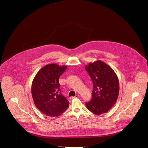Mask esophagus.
<instances>
[{"label": "esophagus", "mask_w": 148, "mask_h": 148, "mask_svg": "<svg viewBox=\"0 0 148 148\" xmlns=\"http://www.w3.org/2000/svg\"><path fill=\"white\" fill-rule=\"evenodd\" d=\"M79 97V95H78V94H77V95H75V96H71L70 97V99L71 100H72V99H75V98H78Z\"/></svg>", "instance_id": "esophagus-1"}]
</instances>
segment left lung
<instances>
[{
	"label": "left lung",
	"mask_w": 148,
	"mask_h": 148,
	"mask_svg": "<svg viewBox=\"0 0 148 148\" xmlns=\"http://www.w3.org/2000/svg\"><path fill=\"white\" fill-rule=\"evenodd\" d=\"M93 83L92 99L86 106L96 115L107 113L117 100L119 86L118 77L112 68L98 60L85 65Z\"/></svg>",
	"instance_id": "1"
}]
</instances>
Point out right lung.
<instances>
[{
	"label": "right lung",
	"instance_id": "1",
	"mask_svg": "<svg viewBox=\"0 0 148 148\" xmlns=\"http://www.w3.org/2000/svg\"><path fill=\"white\" fill-rule=\"evenodd\" d=\"M67 65L49 64L37 72L32 83L31 94L34 103L49 117H58L68 108L69 101L59 89V77Z\"/></svg>",
	"mask_w": 148,
	"mask_h": 148
}]
</instances>
